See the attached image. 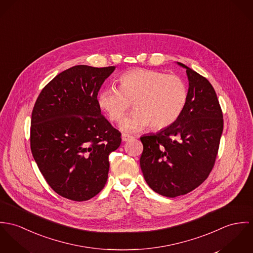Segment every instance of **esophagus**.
I'll use <instances>...</instances> for the list:
<instances>
[{
    "mask_svg": "<svg viewBox=\"0 0 253 253\" xmlns=\"http://www.w3.org/2000/svg\"><path fill=\"white\" fill-rule=\"evenodd\" d=\"M132 139H134L133 136L128 135V134H122V140L123 141H128V140H132Z\"/></svg>",
    "mask_w": 253,
    "mask_h": 253,
    "instance_id": "34e87169",
    "label": "esophagus"
}]
</instances>
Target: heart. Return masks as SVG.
I'll return each mask as SVG.
<instances>
[{
	"instance_id": "obj_1",
	"label": "heart",
	"mask_w": 253,
	"mask_h": 253,
	"mask_svg": "<svg viewBox=\"0 0 253 253\" xmlns=\"http://www.w3.org/2000/svg\"><path fill=\"white\" fill-rule=\"evenodd\" d=\"M119 88L102 89L97 102L110 120L120 121L134 102L135 111L120 124L126 133H136L151 125L154 130L165 129L173 124L183 113L188 89L185 82L176 75L137 68L118 78Z\"/></svg>"
}]
</instances>
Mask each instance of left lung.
<instances>
[{"instance_id":"8db88e82","label":"left lung","mask_w":253,"mask_h":253,"mask_svg":"<svg viewBox=\"0 0 253 253\" xmlns=\"http://www.w3.org/2000/svg\"><path fill=\"white\" fill-rule=\"evenodd\" d=\"M188 78V99L179 118L156 134L140 137V164L148 186L162 196L187 194L213 168L223 131V115L210 82L182 63Z\"/></svg>"}]
</instances>
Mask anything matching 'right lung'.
<instances>
[{"mask_svg":"<svg viewBox=\"0 0 253 253\" xmlns=\"http://www.w3.org/2000/svg\"><path fill=\"white\" fill-rule=\"evenodd\" d=\"M115 67L74 66L40 93L31 118V150L49 186L83 202L105 186L109 155L121 134L101 113L98 92Z\"/></svg>","mask_w":253,"mask_h":253,"instance_id":"1","label":"right lung"}]
</instances>
